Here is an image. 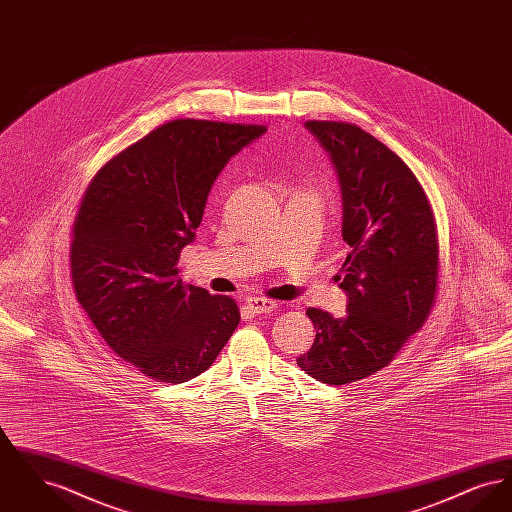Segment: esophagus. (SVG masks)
I'll list each match as a JSON object with an SVG mask.
<instances>
[{
	"label": "esophagus",
	"mask_w": 512,
	"mask_h": 512,
	"mask_svg": "<svg viewBox=\"0 0 512 512\" xmlns=\"http://www.w3.org/2000/svg\"><path fill=\"white\" fill-rule=\"evenodd\" d=\"M247 307L257 313V315H263V313H270L274 309H278V303L272 301V299H265V297H249L247 301Z\"/></svg>",
	"instance_id": "esophagus-1"
}]
</instances>
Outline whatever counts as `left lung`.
Instances as JSON below:
<instances>
[{"instance_id":"obj_1","label":"left lung","mask_w":512,"mask_h":512,"mask_svg":"<svg viewBox=\"0 0 512 512\" xmlns=\"http://www.w3.org/2000/svg\"><path fill=\"white\" fill-rule=\"evenodd\" d=\"M305 126L340 180L349 251L336 280L347 315L307 309L317 336L297 365L322 384L343 386L390 365L426 322L438 292V232L420 182L390 147L347 122Z\"/></svg>"}]
</instances>
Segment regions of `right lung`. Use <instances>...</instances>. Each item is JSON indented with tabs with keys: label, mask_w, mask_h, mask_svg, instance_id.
<instances>
[{
	"label": "right lung",
	"mask_w": 512,
	"mask_h": 512,
	"mask_svg": "<svg viewBox=\"0 0 512 512\" xmlns=\"http://www.w3.org/2000/svg\"><path fill=\"white\" fill-rule=\"evenodd\" d=\"M265 132L167 122L113 157L82 197L71 244L76 299L107 345L157 382L205 372L240 324L232 297L184 286L176 263L220 171Z\"/></svg>",
	"instance_id": "obj_1"
}]
</instances>
